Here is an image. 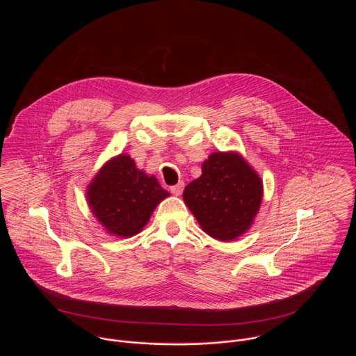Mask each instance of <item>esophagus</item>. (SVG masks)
<instances>
[{
    "label": "esophagus",
    "instance_id": "obj_1",
    "mask_svg": "<svg viewBox=\"0 0 356 356\" xmlns=\"http://www.w3.org/2000/svg\"><path fill=\"white\" fill-rule=\"evenodd\" d=\"M184 186H185V184H184V182H179V184L171 186V188H170V192H171L174 196H179V195L182 193V191H184Z\"/></svg>",
    "mask_w": 356,
    "mask_h": 356
}]
</instances>
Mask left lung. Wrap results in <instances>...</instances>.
<instances>
[{
	"mask_svg": "<svg viewBox=\"0 0 356 356\" xmlns=\"http://www.w3.org/2000/svg\"><path fill=\"white\" fill-rule=\"evenodd\" d=\"M263 200V182L238 152H213L202 175L186 185L184 202L204 232L219 241L247 233Z\"/></svg>",
	"mask_w": 356,
	"mask_h": 356,
	"instance_id": "1",
	"label": "left lung"
}]
</instances>
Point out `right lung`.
<instances>
[{
  "label": "right lung",
  "instance_id": "add662e5",
  "mask_svg": "<svg viewBox=\"0 0 356 356\" xmlns=\"http://www.w3.org/2000/svg\"><path fill=\"white\" fill-rule=\"evenodd\" d=\"M168 196L156 177L137 168L126 153L111 157L86 189L95 218L106 233L122 238L140 233L154 208Z\"/></svg>",
  "mask_w": 356,
  "mask_h": 356
}]
</instances>
